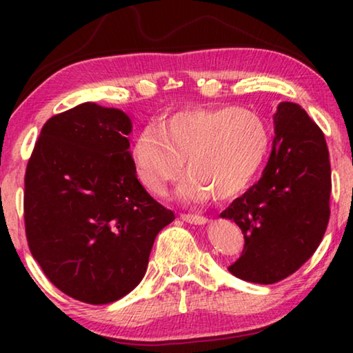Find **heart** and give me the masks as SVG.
Returning a JSON list of instances; mask_svg holds the SVG:
<instances>
[{
  "label": "heart",
  "instance_id": "heart-1",
  "mask_svg": "<svg viewBox=\"0 0 353 353\" xmlns=\"http://www.w3.org/2000/svg\"><path fill=\"white\" fill-rule=\"evenodd\" d=\"M246 151H243L241 143L232 140L229 137H218L213 139L204 151L196 155L191 163L190 179L196 188L213 191L219 171L224 168L223 185H236L243 182L249 174V165L246 160ZM188 191H182L187 194Z\"/></svg>",
  "mask_w": 353,
  "mask_h": 353
}]
</instances>
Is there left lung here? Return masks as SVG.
<instances>
[{"label":"left lung","instance_id":"8db88e82","mask_svg":"<svg viewBox=\"0 0 353 353\" xmlns=\"http://www.w3.org/2000/svg\"><path fill=\"white\" fill-rule=\"evenodd\" d=\"M130 132L123 110L83 103L48 119L28 160L29 250L52 285L92 305L140 283L155 236L174 219L137 179Z\"/></svg>","mask_w":353,"mask_h":353}]
</instances>
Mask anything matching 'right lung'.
Here are the masks:
<instances>
[{
	"label": "right lung",
	"mask_w": 353,
	"mask_h": 353,
	"mask_svg": "<svg viewBox=\"0 0 353 353\" xmlns=\"http://www.w3.org/2000/svg\"><path fill=\"white\" fill-rule=\"evenodd\" d=\"M263 177L221 213L240 227L244 248L229 271L271 285L318 249L330 218L332 176L324 132L301 105L280 103Z\"/></svg>",
	"instance_id": "obj_1"
}]
</instances>
